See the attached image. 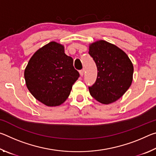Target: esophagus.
<instances>
[{"label":"esophagus","mask_w":156,"mask_h":156,"mask_svg":"<svg viewBox=\"0 0 156 156\" xmlns=\"http://www.w3.org/2000/svg\"><path fill=\"white\" fill-rule=\"evenodd\" d=\"M79 73H80V75L81 76H84V69H83L79 71Z\"/></svg>","instance_id":"34e87169"}]
</instances>
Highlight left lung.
<instances>
[{
	"mask_svg": "<svg viewBox=\"0 0 156 156\" xmlns=\"http://www.w3.org/2000/svg\"><path fill=\"white\" fill-rule=\"evenodd\" d=\"M89 54L98 72L96 83L89 87L91 96L105 105L117 101L133 81V63L125 51L103 40L89 44Z\"/></svg>",
	"mask_w": 156,
	"mask_h": 156,
	"instance_id": "left-lung-1",
	"label": "left lung"
}]
</instances>
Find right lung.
Listing matches in <instances>:
<instances>
[{"label":"right lung","instance_id":"1","mask_svg":"<svg viewBox=\"0 0 156 156\" xmlns=\"http://www.w3.org/2000/svg\"><path fill=\"white\" fill-rule=\"evenodd\" d=\"M65 46L55 41L41 47L29 60L24 72L26 86L32 96L48 107L62 105L67 99L79 73Z\"/></svg>","mask_w":156,"mask_h":156}]
</instances>
